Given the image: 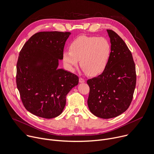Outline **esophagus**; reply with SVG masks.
Segmentation results:
<instances>
[{
    "label": "esophagus",
    "instance_id": "1",
    "mask_svg": "<svg viewBox=\"0 0 154 154\" xmlns=\"http://www.w3.org/2000/svg\"><path fill=\"white\" fill-rule=\"evenodd\" d=\"M85 82V80L84 79H83L82 77L79 78V82L80 83H84Z\"/></svg>",
    "mask_w": 154,
    "mask_h": 154
}]
</instances>
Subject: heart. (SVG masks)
Instances as JSON below:
<instances>
[{"instance_id": "obj_1", "label": "heart", "mask_w": 154, "mask_h": 154, "mask_svg": "<svg viewBox=\"0 0 154 154\" xmlns=\"http://www.w3.org/2000/svg\"><path fill=\"white\" fill-rule=\"evenodd\" d=\"M111 53L109 42L104 37L81 35L70 44L69 50L63 52V60L70 71H74L79 60L87 74L95 75L106 67Z\"/></svg>"}]
</instances>
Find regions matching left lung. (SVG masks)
Segmentation results:
<instances>
[{
    "label": "left lung",
    "instance_id": "1",
    "mask_svg": "<svg viewBox=\"0 0 154 154\" xmlns=\"http://www.w3.org/2000/svg\"><path fill=\"white\" fill-rule=\"evenodd\" d=\"M111 53L103 73L87 80L88 106L91 112L102 119L117 117L132 101L136 83V67L131 52L114 31L107 29Z\"/></svg>",
    "mask_w": 154,
    "mask_h": 154
}]
</instances>
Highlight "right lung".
Segmentation results:
<instances>
[{"instance_id":"right-lung-1","label":"right lung","mask_w":154,"mask_h":154,"mask_svg":"<svg viewBox=\"0 0 154 154\" xmlns=\"http://www.w3.org/2000/svg\"><path fill=\"white\" fill-rule=\"evenodd\" d=\"M70 34L69 32H37L20 52L17 88L24 107L36 116L52 119L60 116L66 105V95L78 85L77 75L57 69Z\"/></svg>"}]
</instances>
